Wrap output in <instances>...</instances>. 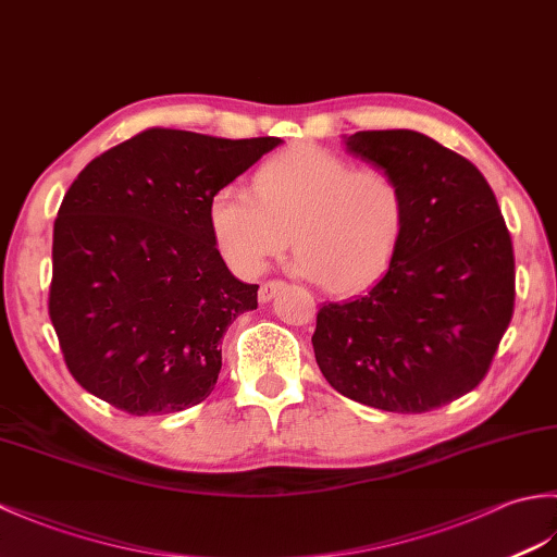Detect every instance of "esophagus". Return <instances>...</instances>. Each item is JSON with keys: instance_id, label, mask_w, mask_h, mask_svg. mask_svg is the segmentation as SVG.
Segmentation results:
<instances>
[{"instance_id": "esophagus-1", "label": "esophagus", "mask_w": 557, "mask_h": 557, "mask_svg": "<svg viewBox=\"0 0 557 557\" xmlns=\"http://www.w3.org/2000/svg\"><path fill=\"white\" fill-rule=\"evenodd\" d=\"M282 287H285V282H282V280H268V282H263V285H260L258 299L265 304V301H270L272 297H275V292L282 289Z\"/></svg>"}]
</instances>
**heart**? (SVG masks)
Returning <instances> with one entry per match:
<instances>
[{"label":"heart","mask_w":557,"mask_h":557,"mask_svg":"<svg viewBox=\"0 0 557 557\" xmlns=\"http://www.w3.org/2000/svg\"><path fill=\"white\" fill-rule=\"evenodd\" d=\"M407 215L395 174L357 168L321 146L265 160L253 174V196L227 184L208 203L212 239L234 272L260 275L292 234L299 251L294 268L333 294H359L385 275Z\"/></svg>","instance_id":"1"}]
</instances>
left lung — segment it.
I'll list each match as a JSON object with an SVG mask.
<instances>
[{
	"label": "left lung",
	"mask_w": 557,
	"mask_h": 557,
	"mask_svg": "<svg viewBox=\"0 0 557 557\" xmlns=\"http://www.w3.org/2000/svg\"><path fill=\"white\" fill-rule=\"evenodd\" d=\"M345 144L397 176L409 215L385 275L318 309V369L366 407H445L486 377L512 321V236L493 188L459 152L409 128L357 132Z\"/></svg>",
	"instance_id": "left-lung-1"
}]
</instances>
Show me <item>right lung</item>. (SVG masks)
<instances>
[{
  "label": "right lung",
  "instance_id": "obj_1",
  "mask_svg": "<svg viewBox=\"0 0 557 557\" xmlns=\"http://www.w3.org/2000/svg\"><path fill=\"white\" fill-rule=\"evenodd\" d=\"M280 138L152 126L90 160L59 206L47 311L74 381L132 417L200 405L258 285L218 251L208 203Z\"/></svg>",
  "mask_w": 557,
  "mask_h": 557
}]
</instances>
